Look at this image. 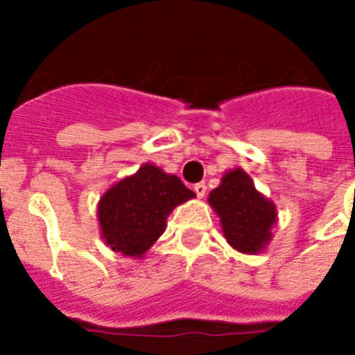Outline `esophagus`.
<instances>
[{"mask_svg":"<svg viewBox=\"0 0 355 355\" xmlns=\"http://www.w3.org/2000/svg\"><path fill=\"white\" fill-rule=\"evenodd\" d=\"M193 189H195V193H197V197H200V199H202V197L206 195V184L205 182L195 184Z\"/></svg>","mask_w":355,"mask_h":355,"instance_id":"34e87169","label":"esophagus"}]
</instances>
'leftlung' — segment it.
<instances>
[{
	"instance_id": "8db88e82",
	"label": "left lung",
	"mask_w": 355,
	"mask_h": 355,
	"mask_svg": "<svg viewBox=\"0 0 355 355\" xmlns=\"http://www.w3.org/2000/svg\"><path fill=\"white\" fill-rule=\"evenodd\" d=\"M208 202L217 211L225 237L236 250L256 254L269 243L276 221L275 205L256 191L243 169L227 173Z\"/></svg>"
}]
</instances>
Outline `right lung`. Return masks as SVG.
Returning <instances> with one entry per match:
<instances>
[{"mask_svg":"<svg viewBox=\"0 0 355 355\" xmlns=\"http://www.w3.org/2000/svg\"><path fill=\"white\" fill-rule=\"evenodd\" d=\"M191 197L195 193L180 178L145 164L136 175L112 186L99 200L97 214L103 239L116 252L139 258L162 236L173 208Z\"/></svg>","mask_w":355,"mask_h":355,"instance_id":"1","label":"right lung"}]
</instances>
